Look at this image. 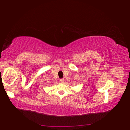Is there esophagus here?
<instances>
[{"mask_svg": "<svg viewBox=\"0 0 130 130\" xmlns=\"http://www.w3.org/2000/svg\"><path fill=\"white\" fill-rule=\"evenodd\" d=\"M60 81L61 82V83H63V82L65 81V79H61L60 80Z\"/></svg>", "mask_w": 130, "mask_h": 130, "instance_id": "34e87169", "label": "esophagus"}]
</instances>
